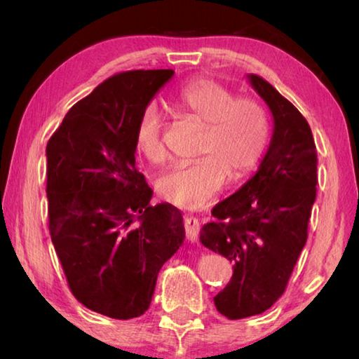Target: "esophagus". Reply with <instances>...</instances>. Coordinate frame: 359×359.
Segmentation results:
<instances>
[{"instance_id": "obj_1", "label": "esophagus", "mask_w": 359, "mask_h": 359, "mask_svg": "<svg viewBox=\"0 0 359 359\" xmlns=\"http://www.w3.org/2000/svg\"><path fill=\"white\" fill-rule=\"evenodd\" d=\"M184 223H185V234H187V239L190 241V242L198 241L199 229H201V224H199L198 218L193 217V215H185Z\"/></svg>"}]
</instances>
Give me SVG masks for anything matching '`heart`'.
Returning a JSON list of instances; mask_svg holds the SVG:
<instances>
[{"mask_svg":"<svg viewBox=\"0 0 359 359\" xmlns=\"http://www.w3.org/2000/svg\"><path fill=\"white\" fill-rule=\"evenodd\" d=\"M174 106L203 125L198 161L177 165L161 175L156 190L166 201L198 208L222 190L226 180L247 177L263 156L269 139V121L259 102L236 98L210 79L185 85ZM163 114L156 104L144 109L136 126V144L154 165L166 161L163 145Z\"/></svg>","mask_w":359,"mask_h":359,"instance_id":"obj_1","label":"heart"}]
</instances>
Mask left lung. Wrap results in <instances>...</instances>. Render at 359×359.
Wrapping results in <instances>:
<instances>
[{
	"label": "left lung",
	"mask_w": 359,
	"mask_h": 359,
	"mask_svg": "<svg viewBox=\"0 0 359 359\" xmlns=\"http://www.w3.org/2000/svg\"><path fill=\"white\" fill-rule=\"evenodd\" d=\"M248 81L274 118L269 149L253 177L212 209L199 241L233 263L214 297L217 311L241 320L267 311L287 288L307 242L317 196V147L302 114L257 74Z\"/></svg>",
	"instance_id": "8db88e82"
}]
</instances>
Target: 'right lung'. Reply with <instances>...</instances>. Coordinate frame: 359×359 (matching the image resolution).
<instances>
[{"mask_svg":"<svg viewBox=\"0 0 359 359\" xmlns=\"http://www.w3.org/2000/svg\"><path fill=\"white\" fill-rule=\"evenodd\" d=\"M172 69L118 72L76 102L48 139L52 244L71 293L90 311L130 320L147 311L161 266L185 239L180 210L150 205L136 169V126Z\"/></svg>","mask_w":359,"mask_h":359,"instance_id":"right-lung-1","label":"right lung"}]
</instances>
